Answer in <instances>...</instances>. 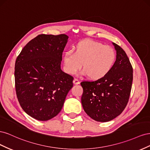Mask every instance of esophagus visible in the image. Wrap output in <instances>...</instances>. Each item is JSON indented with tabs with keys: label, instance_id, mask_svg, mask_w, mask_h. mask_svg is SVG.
Segmentation results:
<instances>
[{
	"label": "esophagus",
	"instance_id": "34e87169",
	"mask_svg": "<svg viewBox=\"0 0 150 150\" xmlns=\"http://www.w3.org/2000/svg\"><path fill=\"white\" fill-rule=\"evenodd\" d=\"M73 83L74 84H79V81L78 79L74 78V81H73Z\"/></svg>",
	"mask_w": 150,
	"mask_h": 150
}]
</instances>
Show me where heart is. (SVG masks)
<instances>
[{
	"instance_id": "obj_1",
	"label": "heart",
	"mask_w": 150,
	"mask_h": 150,
	"mask_svg": "<svg viewBox=\"0 0 150 150\" xmlns=\"http://www.w3.org/2000/svg\"><path fill=\"white\" fill-rule=\"evenodd\" d=\"M116 59L114 48L91 39L76 43L74 52L67 51L63 57L64 68L67 73L75 74L83 64L82 74L93 80L105 77L112 69Z\"/></svg>"
}]
</instances>
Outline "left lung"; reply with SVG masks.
Here are the masks:
<instances>
[{
	"label": "left lung",
	"mask_w": 150,
	"mask_h": 150,
	"mask_svg": "<svg viewBox=\"0 0 150 150\" xmlns=\"http://www.w3.org/2000/svg\"><path fill=\"white\" fill-rule=\"evenodd\" d=\"M116 59L103 78L83 81L81 103L84 111L96 121H110L119 116L128 104L133 82V67L126 52L113 42Z\"/></svg>",
	"instance_id": "left-lung-1"
}]
</instances>
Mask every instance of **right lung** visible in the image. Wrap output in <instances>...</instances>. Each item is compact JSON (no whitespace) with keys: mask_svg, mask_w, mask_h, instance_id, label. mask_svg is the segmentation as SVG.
Wrapping results in <instances>:
<instances>
[{"mask_svg":"<svg viewBox=\"0 0 150 150\" xmlns=\"http://www.w3.org/2000/svg\"><path fill=\"white\" fill-rule=\"evenodd\" d=\"M66 34H40L27 44L15 64V86L23 110L39 121L57 116L73 77L61 69L62 52L67 42Z\"/></svg>","mask_w":150,"mask_h":150,"instance_id":"obj_1","label":"right lung"}]
</instances>
